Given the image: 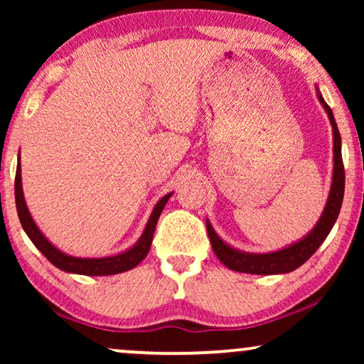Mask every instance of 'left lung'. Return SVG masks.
<instances>
[{"instance_id": "1", "label": "left lung", "mask_w": 364, "mask_h": 364, "mask_svg": "<svg viewBox=\"0 0 364 364\" xmlns=\"http://www.w3.org/2000/svg\"><path fill=\"white\" fill-rule=\"evenodd\" d=\"M318 97H320V102L325 107L328 117H330L333 127V152H335L333 154L335 167H333L331 191L330 196H328L325 210L321 213V218L318 220L315 228L305 238H301L300 242L272 253H247L228 247L217 235L210 222L207 220V233L208 238H210L213 252H215L218 260L227 268H230V270L253 273V275H277V273H288L296 270L298 267H301L318 250V247L325 242L328 233L331 232L333 225H335L336 218L340 215L343 196H345V167H343L341 159V136L330 106L325 102L320 92H318Z\"/></svg>"}]
</instances>
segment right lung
I'll return each instance as SVG.
<instances>
[{
	"label": "right lung",
	"instance_id": "1",
	"mask_svg": "<svg viewBox=\"0 0 364 364\" xmlns=\"http://www.w3.org/2000/svg\"><path fill=\"white\" fill-rule=\"evenodd\" d=\"M172 193H167L166 197H162L161 200L154 207L152 215L149 218L146 230H144L142 237L139 238L136 245L129 248L124 253L114 257H104V258H77L71 257L58 250L46 237L43 235L41 230L34 223L31 213H29L26 202H24L23 196V187H21V166L18 164L16 167V178H14V198H16V210L19 222L24 228V232L28 233V237L31 238V242L36 245L39 252L53 263L54 267H58L59 270L69 272V273H77V275H87V277H102V275H116V273H122L131 270V268L137 267L144 258L147 257L149 250H151V243L154 237V230H156L157 220L161 217V213L166 207Z\"/></svg>",
	"mask_w": 364,
	"mask_h": 364
}]
</instances>
